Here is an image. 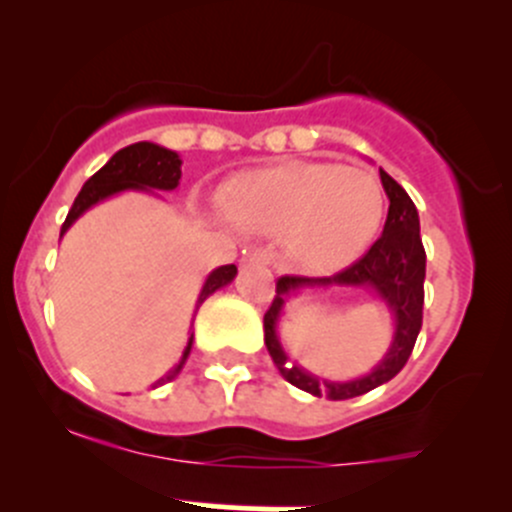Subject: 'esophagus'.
<instances>
[{"label": "esophagus", "instance_id": "obj_1", "mask_svg": "<svg viewBox=\"0 0 512 512\" xmlns=\"http://www.w3.org/2000/svg\"><path fill=\"white\" fill-rule=\"evenodd\" d=\"M243 261L246 264H271V253L266 248H248L243 251Z\"/></svg>", "mask_w": 512, "mask_h": 512}]
</instances>
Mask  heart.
<instances>
[{
  "label": "heart",
  "mask_w": 512,
  "mask_h": 512,
  "mask_svg": "<svg viewBox=\"0 0 512 512\" xmlns=\"http://www.w3.org/2000/svg\"><path fill=\"white\" fill-rule=\"evenodd\" d=\"M226 213L246 231H286L291 256L306 269L337 271L377 238L384 191L369 170L286 163L238 175Z\"/></svg>",
  "instance_id": "obj_1"
}]
</instances>
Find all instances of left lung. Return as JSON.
<instances>
[{
    "instance_id": "8db88e82",
    "label": "left lung",
    "mask_w": 512,
    "mask_h": 512,
    "mask_svg": "<svg viewBox=\"0 0 512 512\" xmlns=\"http://www.w3.org/2000/svg\"><path fill=\"white\" fill-rule=\"evenodd\" d=\"M379 178H382L384 193L389 198V211L382 236L372 243V248L364 253L357 264H352L349 269L339 271L334 276H324V279L281 276L276 281L274 301H271L269 311L264 314V342L276 369H279L286 382L314 394V397L326 394L329 399H352L359 397V394L372 392L379 384L389 382L407 364L412 349H415L417 334L422 329L427 256L420 238V216H417L412 198L407 196L405 188L399 186L392 175H387L379 168ZM329 285H354L355 288L364 285L365 288H372L395 316L393 344L383 362L369 375L350 380L349 383H329L328 380H319L304 373L295 365H289L278 342V335L275 334L280 311L296 290L328 288Z\"/></svg>"
}]
</instances>
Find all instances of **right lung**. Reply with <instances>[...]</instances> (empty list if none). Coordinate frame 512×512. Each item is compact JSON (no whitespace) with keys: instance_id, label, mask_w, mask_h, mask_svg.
<instances>
[{"instance_id":"add662e5","label":"right lung","mask_w":512,"mask_h":512,"mask_svg":"<svg viewBox=\"0 0 512 512\" xmlns=\"http://www.w3.org/2000/svg\"><path fill=\"white\" fill-rule=\"evenodd\" d=\"M180 165H183V160H180V155L175 153V150L148 143V140H143V143H133L128 145V148L118 150L113 158L107 160V163L102 165L90 180H87L85 186H82V191L77 193L75 203H72L70 213H67L65 223H62L60 238L65 236L67 228H70L82 213L90 211L92 206H97V203L105 201V198L118 196V193L123 191H175L180 183ZM236 274L238 269L233 264L218 266L216 271H211L206 284H203L201 294H198L196 309L213 294V291L231 284V281L236 279ZM191 347H193V334L188 337V344L186 349H183L180 362L175 364L163 379H158L153 387L178 377V372L183 369V364H186L188 354H191Z\"/></svg>"}]
</instances>
